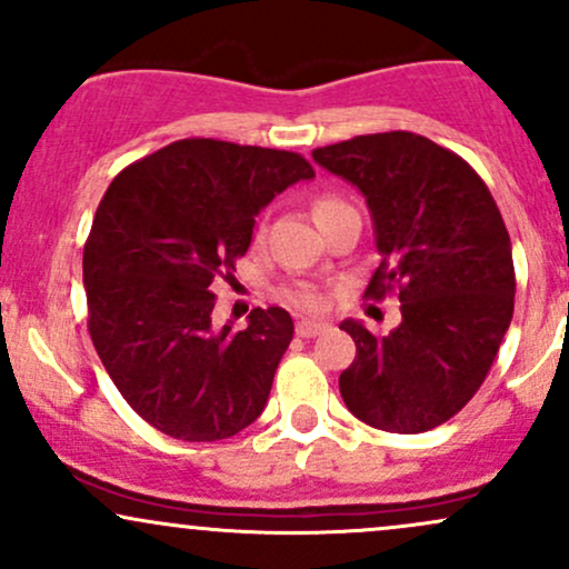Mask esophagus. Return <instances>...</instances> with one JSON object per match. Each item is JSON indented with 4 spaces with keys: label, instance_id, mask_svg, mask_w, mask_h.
Instances as JSON below:
<instances>
[{
    "label": "esophagus",
    "instance_id": "esophagus-1",
    "mask_svg": "<svg viewBox=\"0 0 569 569\" xmlns=\"http://www.w3.org/2000/svg\"><path fill=\"white\" fill-rule=\"evenodd\" d=\"M321 331H326V323L323 321H310V318H302V321L297 323V335L310 339V337H318Z\"/></svg>",
    "mask_w": 569,
    "mask_h": 569
}]
</instances>
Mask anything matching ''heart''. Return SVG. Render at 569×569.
<instances>
[{
	"mask_svg": "<svg viewBox=\"0 0 569 569\" xmlns=\"http://www.w3.org/2000/svg\"><path fill=\"white\" fill-rule=\"evenodd\" d=\"M337 206H342V200L318 198L316 206H312V217H316V219L323 217L326 211H331V208H337ZM286 299H289V302H293L297 307H305V310H316V307L321 305V297H318V293L310 291V289H293V291L286 293Z\"/></svg>",
	"mask_w": 569,
	"mask_h": 569,
	"instance_id": "1",
	"label": "heart"
}]
</instances>
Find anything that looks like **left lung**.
<instances>
[{
  "label": "left lung",
  "instance_id": "8db88e82",
  "mask_svg": "<svg viewBox=\"0 0 569 569\" xmlns=\"http://www.w3.org/2000/svg\"><path fill=\"white\" fill-rule=\"evenodd\" d=\"M361 189L382 262L367 297L398 291L401 323L371 335L342 321L356 361L339 393L358 420L422 433L466 407L513 318L511 238L498 202L460 154L409 130L356 136L312 152Z\"/></svg>",
  "mask_w": 569,
  "mask_h": 569
}]
</instances>
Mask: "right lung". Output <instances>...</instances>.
<instances>
[{
    "mask_svg": "<svg viewBox=\"0 0 569 569\" xmlns=\"http://www.w3.org/2000/svg\"><path fill=\"white\" fill-rule=\"evenodd\" d=\"M312 176L297 152L181 139L98 202L82 253L90 339L130 409L171 439H230L264 411L291 316L257 307L243 331L217 329L211 283L232 276L267 202Z\"/></svg>",
    "mask_w": 569,
    "mask_h": 569,
    "instance_id": "obj_1",
    "label": "right lung"
}]
</instances>
